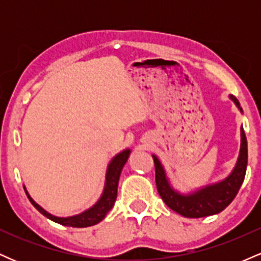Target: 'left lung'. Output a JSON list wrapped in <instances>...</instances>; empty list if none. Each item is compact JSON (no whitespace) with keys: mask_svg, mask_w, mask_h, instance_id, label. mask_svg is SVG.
Here are the masks:
<instances>
[{"mask_svg":"<svg viewBox=\"0 0 261 261\" xmlns=\"http://www.w3.org/2000/svg\"><path fill=\"white\" fill-rule=\"evenodd\" d=\"M229 98L234 101L241 112H243L241 104L234 95ZM155 169V185L164 203L175 211L176 214L188 218H200L216 215L223 211L238 194L241 185L243 184L248 164V145L243 127H241V151L237 160L234 169L226 179L216 184L199 189L191 194H180L170 187L163 166L153 154Z\"/></svg>","mask_w":261,"mask_h":261,"instance_id":"8db88e82","label":"left lung"}]
</instances>
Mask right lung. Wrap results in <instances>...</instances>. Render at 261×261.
<instances>
[{"label": "right lung", "instance_id": "1", "mask_svg": "<svg viewBox=\"0 0 261 261\" xmlns=\"http://www.w3.org/2000/svg\"><path fill=\"white\" fill-rule=\"evenodd\" d=\"M130 149H124L119 154H116L115 157L110 161L109 166L107 169V175H106V185H104L103 194H101L100 199L98 200L91 208L86 210L82 214L76 215V216L71 217H56L54 215L49 214L47 211L39 206L34 200L29 196L28 191L25 190L27 196L31 200L35 208L40 212L41 215H44L45 217H47L49 220L54 221V222L62 224V226L67 227H77V228H83V227H91L94 224L99 223L108 212L112 210V207L115 203L116 196H118V184H119V178H120L122 167L126 163L128 155H130Z\"/></svg>", "mask_w": 261, "mask_h": 261}]
</instances>
